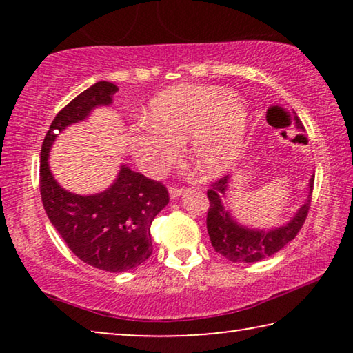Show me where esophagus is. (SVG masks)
Instances as JSON below:
<instances>
[{
    "label": "esophagus",
    "mask_w": 353,
    "mask_h": 353,
    "mask_svg": "<svg viewBox=\"0 0 353 353\" xmlns=\"http://www.w3.org/2000/svg\"><path fill=\"white\" fill-rule=\"evenodd\" d=\"M170 198L171 199H177L179 196H182L185 193L183 188H179V187H170Z\"/></svg>",
    "instance_id": "34e87169"
}]
</instances>
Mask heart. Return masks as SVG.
<instances>
[{"instance_id":"heart-1","label":"heart","mask_w":353,"mask_h":353,"mask_svg":"<svg viewBox=\"0 0 353 353\" xmlns=\"http://www.w3.org/2000/svg\"><path fill=\"white\" fill-rule=\"evenodd\" d=\"M248 121L246 104L223 88L172 87L151 101L148 119L129 129V149L143 171L159 176L179 159L188 139L193 163L207 176H219L240 159Z\"/></svg>"}]
</instances>
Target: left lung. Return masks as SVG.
I'll return each instance as SVG.
<instances>
[{"label": "left lung", "mask_w": 353, "mask_h": 353, "mask_svg": "<svg viewBox=\"0 0 353 353\" xmlns=\"http://www.w3.org/2000/svg\"><path fill=\"white\" fill-rule=\"evenodd\" d=\"M294 123L297 129H303L302 121L297 117H294ZM229 182L230 176L221 177L219 181L213 182L212 188L207 191L208 201H210V208L207 213V230L212 246L218 254L235 263H255L279 252L291 240H294L297 232L305 223L310 210V202H312L310 196L313 193L314 174L310 179L305 204L299 208L290 223L271 230L249 229L236 223L223 202L227 196Z\"/></svg>", "instance_id": "obj_1"}]
</instances>
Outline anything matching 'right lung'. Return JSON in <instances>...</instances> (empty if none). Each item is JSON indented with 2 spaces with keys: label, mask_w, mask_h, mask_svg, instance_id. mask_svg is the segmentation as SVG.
<instances>
[{
  "label": "right lung",
  "mask_w": 353,
  "mask_h": 353,
  "mask_svg": "<svg viewBox=\"0 0 353 353\" xmlns=\"http://www.w3.org/2000/svg\"><path fill=\"white\" fill-rule=\"evenodd\" d=\"M117 92L115 83L101 81L77 94L52 119L40 152V194L51 224L77 259L109 272L134 270L151 256V224L170 202L168 190L121 165L103 193L74 194L56 182L48 157L65 128L83 121L97 107L110 105Z\"/></svg>",
  "instance_id": "obj_1"
}]
</instances>
